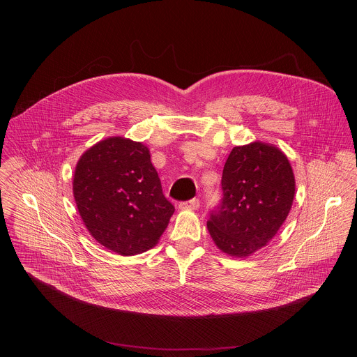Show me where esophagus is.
<instances>
[{"label":"esophagus","mask_w":357,"mask_h":357,"mask_svg":"<svg viewBox=\"0 0 357 357\" xmlns=\"http://www.w3.org/2000/svg\"><path fill=\"white\" fill-rule=\"evenodd\" d=\"M199 205H200L199 199L193 197V199H190V200L181 202V203H179V208H181V209H190V211H196V209L199 208Z\"/></svg>","instance_id":"1"}]
</instances>
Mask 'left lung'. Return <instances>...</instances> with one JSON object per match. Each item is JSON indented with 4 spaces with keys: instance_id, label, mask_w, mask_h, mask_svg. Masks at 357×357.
Segmentation results:
<instances>
[{
    "instance_id": "obj_1",
    "label": "left lung",
    "mask_w": 357,
    "mask_h": 357,
    "mask_svg": "<svg viewBox=\"0 0 357 357\" xmlns=\"http://www.w3.org/2000/svg\"><path fill=\"white\" fill-rule=\"evenodd\" d=\"M223 196L209 213L208 230L216 245L245 257L266 245L287 219L295 179L282 152L263 142L234 146L222 175Z\"/></svg>"
}]
</instances>
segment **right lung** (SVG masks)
<instances>
[{"label":"right lung","instance_id":"1","mask_svg":"<svg viewBox=\"0 0 357 357\" xmlns=\"http://www.w3.org/2000/svg\"><path fill=\"white\" fill-rule=\"evenodd\" d=\"M73 195L90 234L121 256L154 247L175 212L148 148L121 137L84 152L75 171Z\"/></svg>","mask_w":357,"mask_h":357}]
</instances>
